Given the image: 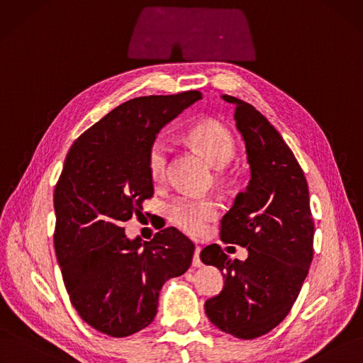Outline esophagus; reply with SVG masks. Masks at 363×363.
<instances>
[{"mask_svg":"<svg viewBox=\"0 0 363 363\" xmlns=\"http://www.w3.org/2000/svg\"><path fill=\"white\" fill-rule=\"evenodd\" d=\"M200 251H202V248H200V247H196V250H194V257H193V266H194V267L203 266L202 260H200Z\"/></svg>","mask_w":363,"mask_h":363,"instance_id":"1","label":"esophagus"}]
</instances>
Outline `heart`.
<instances>
[{
	"mask_svg": "<svg viewBox=\"0 0 363 363\" xmlns=\"http://www.w3.org/2000/svg\"><path fill=\"white\" fill-rule=\"evenodd\" d=\"M189 140L197 146L213 166L224 167L236 154L233 134L217 121H202L189 131ZM170 145L166 139H155L147 151V169L155 182L164 181L169 167ZM169 217L181 230L191 236H202L209 223L218 217L221 205L211 197L179 196L169 203Z\"/></svg>",
	"mask_w": 363,
	"mask_h": 363,
	"instance_id": "b5f03b06",
	"label": "heart"
}]
</instances>
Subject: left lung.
<instances>
[{"instance_id": "8db88e82", "label": "left lung", "mask_w": 363, "mask_h": 363, "mask_svg": "<svg viewBox=\"0 0 363 363\" xmlns=\"http://www.w3.org/2000/svg\"><path fill=\"white\" fill-rule=\"evenodd\" d=\"M223 99L236 106L251 179L221 218L220 238L247 247L248 259L232 260L217 244L202 250V262L225 278L205 311L223 332L254 340L277 328L296 302L313 262L314 221L303 170L279 133L250 103Z\"/></svg>"}]
</instances>
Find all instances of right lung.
I'll list each match as a JSON object with an SVG mask.
<instances>
[{"label": "right lung", "mask_w": 363, "mask_h": 363, "mask_svg": "<svg viewBox=\"0 0 363 363\" xmlns=\"http://www.w3.org/2000/svg\"><path fill=\"white\" fill-rule=\"evenodd\" d=\"M200 91L128 100L76 139L53 191L64 286L84 321L124 338L151 325L166 281L189 269L194 245L177 227L130 240L124 223L154 194L147 151Z\"/></svg>", "instance_id": "right-lung-1"}]
</instances>
